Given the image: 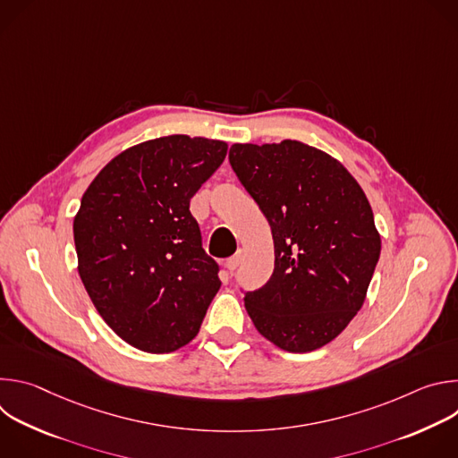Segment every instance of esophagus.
<instances>
[{
  "label": "esophagus",
  "mask_w": 458,
  "mask_h": 458,
  "mask_svg": "<svg viewBox=\"0 0 458 458\" xmlns=\"http://www.w3.org/2000/svg\"><path fill=\"white\" fill-rule=\"evenodd\" d=\"M241 260H242V250H237V251L226 260V268H228L230 272H235V270L239 268V265H241Z\"/></svg>",
  "instance_id": "34e87169"
}]
</instances>
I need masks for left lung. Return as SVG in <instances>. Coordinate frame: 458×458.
Listing matches in <instances>:
<instances>
[{"label":"left lung","instance_id":"left-lung-1","mask_svg":"<svg viewBox=\"0 0 458 458\" xmlns=\"http://www.w3.org/2000/svg\"><path fill=\"white\" fill-rule=\"evenodd\" d=\"M228 157L276 248L274 274L244 293L246 311L281 350L322 348L360 310L380 255L366 193L337 159L301 141L235 143Z\"/></svg>","mask_w":458,"mask_h":458}]
</instances>
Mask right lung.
Returning <instances> with one entry per match:
<instances>
[{
	"label": "right lung",
	"mask_w": 458,
	"mask_h": 458,
	"mask_svg": "<svg viewBox=\"0 0 458 458\" xmlns=\"http://www.w3.org/2000/svg\"><path fill=\"white\" fill-rule=\"evenodd\" d=\"M228 145L166 136L115 156L83 193L74 219L78 270L110 328L148 353L198 335L221 288L190 199Z\"/></svg>",
	"instance_id": "obj_1"
}]
</instances>
